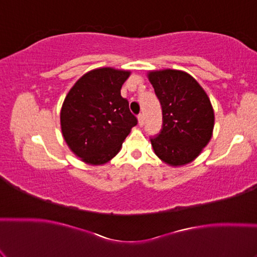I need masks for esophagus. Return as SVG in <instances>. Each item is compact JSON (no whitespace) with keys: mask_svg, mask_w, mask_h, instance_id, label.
Listing matches in <instances>:
<instances>
[{"mask_svg":"<svg viewBox=\"0 0 257 257\" xmlns=\"http://www.w3.org/2000/svg\"><path fill=\"white\" fill-rule=\"evenodd\" d=\"M138 123H139L140 127H143V125H144V123H145L144 114H139V116H138Z\"/></svg>","mask_w":257,"mask_h":257,"instance_id":"obj_1","label":"esophagus"}]
</instances>
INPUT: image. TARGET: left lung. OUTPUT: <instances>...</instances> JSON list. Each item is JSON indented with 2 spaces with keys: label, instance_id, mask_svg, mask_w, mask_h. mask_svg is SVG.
<instances>
[{
  "label": "left lung",
  "instance_id": "8db88e82",
  "mask_svg": "<svg viewBox=\"0 0 257 257\" xmlns=\"http://www.w3.org/2000/svg\"><path fill=\"white\" fill-rule=\"evenodd\" d=\"M147 77L162 107L161 133L151 139L155 154L170 167L188 165L212 138L214 110L210 98L183 70H149Z\"/></svg>",
  "mask_w": 257,
  "mask_h": 257
}]
</instances>
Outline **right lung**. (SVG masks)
Returning <instances> with one entry per match:
<instances>
[{"label":"right lung","instance_id":"right-lung-1","mask_svg":"<svg viewBox=\"0 0 257 257\" xmlns=\"http://www.w3.org/2000/svg\"><path fill=\"white\" fill-rule=\"evenodd\" d=\"M130 70L100 67L84 74L65 97L61 128L65 143L90 166L110 161L137 124L120 89Z\"/></svg>","mask_w":257,"mask_h":257}]
</instances>
